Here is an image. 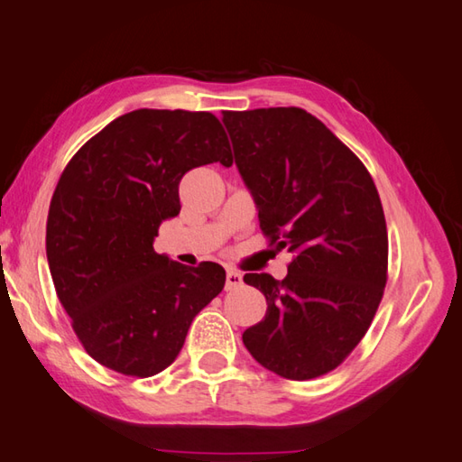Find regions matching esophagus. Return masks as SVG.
<instances>
[{
  "label": "esophagus",
  "instance_id": "34e87169",
  "mask_svg": "<svg viewBox=\"0 0 462 462\" xmlns=\"http://www.w3.org/2000/svg\"><path fill=\"white\" fill-rule=\"evenodd\" d=\"M242 287V274L236 271L226 273V291H236Z\"/></svg>",
  "mask_w": 462,
  "mask_h": 462
}]
</instances>
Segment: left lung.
Instances as JSON below:
<instances>
[{
    "label": "left lung",
    "instance_id": "left-lung-1",
    "mask_svg": "<svg viewBox=\"0 0 462 462\" xmlns=\"http://www.w3.org/2000/svg\"><path fill=\"white\" fill-rule=\"evenodd\" d=\"M234 159L271 245L295 254L282 281L248 273L266 315L242 333L256 362L287 380L337 367L380 305L388 230L372 175L297 106L224 111Z\"/></svg>",
    "mask_w": 462,
    "mask_h": 462
}]
</instances>
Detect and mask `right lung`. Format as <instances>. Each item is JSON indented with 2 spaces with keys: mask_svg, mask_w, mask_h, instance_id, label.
<instances>
[{
  "mask_svg": "<svg viewBox=\"0 0 462 462\" xmlns=\"http://www.w3.org/2000/svg\"><path fill=\"white\" fill-rule=\"evenodd\" d=\"M232 165L212 113L139 108L79 149L50 202L46 256L56 295L87 354L125 375L163 372L194 317L224 289L216 263L157 254L162 222L180 214V181Z\"/></svg>",
  "mask_w": 462,
  "mask_h": 462,
  "instance_id": "right-lung-1",
  "label": "right lung"
}]
</instances>
